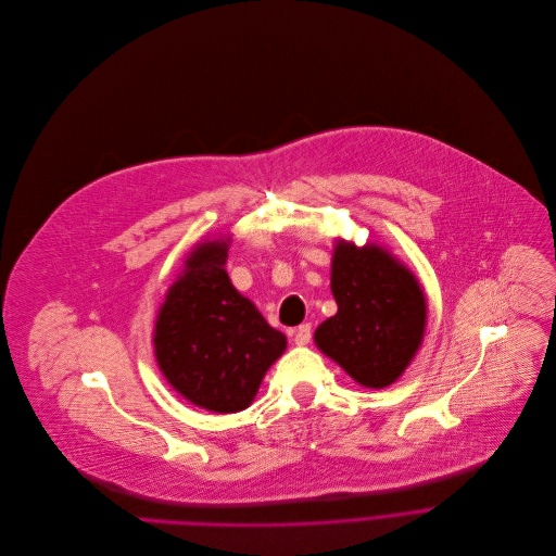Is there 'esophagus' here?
Here are the masks:
<instances>
[{
	"mask_svg": "<svg viewBox=\"0 0 556 556\" xmlns=\"http://www.w3.org/2000/svg\"><path fill=\"white\" fill-rule=\"evenodd\" d=\"M293 342L298 346H306L311 342V324H300L295 330H293Z\"/></svg>",
	"mask_w": 556,
	"mask_h": 556,
	"instance_id": "esophagus-1",
	"label": "esophagus"
}]
</instances>
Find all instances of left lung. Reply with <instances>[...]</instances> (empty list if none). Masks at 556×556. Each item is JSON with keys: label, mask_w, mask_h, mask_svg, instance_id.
<instances>
[{"label": "left lung", "mask_w": 556, "mask_h": 556, "mask_svg": "<svg viewBox=\"0 0 556 556\" xmlns=\"http://www.w3.org/2000/svg\"><path fill=\"white\" fill-rule=\"evenodd\" d=\"M330 291L338 313L317 326V349L364 388L394 383L425 332L427 302L416 276L375 243L338 241Z\"/></svg>", "instance_id": "left-lung-1"}]
</instances>
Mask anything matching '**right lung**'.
<instances>
[{
    "label": "right lung",
    "mask_w": 556,
    "mask_h": 556,
    "mask_svg": "<svg viewBox=\"0 0 556 556\" xmlns=\"http://www.w3.org/2000/svg\"><path fill=\"white\" fill-rule=\"evenodd\" d=\"M226 261L228 241L197 245L170 285L153 332L166 381L190 403L218 414L245 409L287 349L282 332L232 287Z\"/></svg>",
    "instance_id": "1"
}]
</instances>
